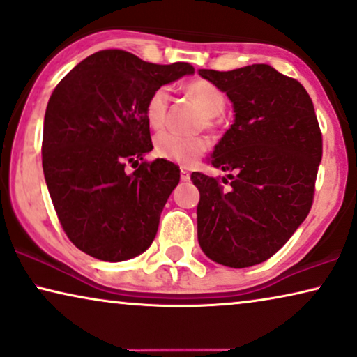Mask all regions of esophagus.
Returning a JSON list of instances; mask_svg holds the SVG:
<instances>
[{
	"label": "esophagus",
	"mask_w": 357,
	"mask_h": 357,
	"mask_svg": "<svg viewBox=\"0 0 357 357\" xmlns=\"http://www.w3.org/2000/svg\"><path fill=\"white\" fill-rule=\"evenodd\" d=\"M190 175H192V174H190V170L187 167H182V170H180V178H182L183 182H188Z\"/></svg>",
	"instance_id": "34e87169"
}]
</instances>
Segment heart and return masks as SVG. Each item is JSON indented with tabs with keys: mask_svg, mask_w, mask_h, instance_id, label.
<instances>
[{
	"mask_svg": "<svg viewBox=\"0 0 357 357\" xmlns=\"http://www.w3.org/2000/svg\"><path fill=\"white\" fill-rule=\"evenodd\" d=\"M185 92L197 102L204 115L213 119L226 107V96L218 86L206 79H193L185 84ZM170 96L165 87H158L151 92L144 105V116L153 130H160L165 125L169 112ZM209 141L203 136H182L164 131L154 138V154L160 159L182 165H192L206 153Z\"/></svg>",
	"mask_w": 357,
	"mask_h": 357,
	"instance_id": "1",
	"label": "heart"
}]
</instances>
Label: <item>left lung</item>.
<instances>
[{
    "instance_id": "1",
    "label": "left lung",
    "mask_w": 357,
    "mask_h": 357,
    "mask_svg": "<svg viewBox=\"0 0 357 357\" xmlns=\"http://www.w3.org/2000/svg\"><path fill=\"white\" fill-rule=\"evenodd\" d=\"M226 92L236 120L213 151L227 178L193 172L198 242L219 265L247 268L275 255L314 203L321 133L304 86L270 65L199 70Z\"/></svg>"
}]
</instances>
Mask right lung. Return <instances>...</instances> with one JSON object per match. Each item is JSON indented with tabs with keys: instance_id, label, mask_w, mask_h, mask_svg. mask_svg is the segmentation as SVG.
<instances>
[{
	"instance_id": "1",
	"label": "right lung",
	"mask_w": 357,
	"mask_h": 357,
	"mask_svg": "<svg viewBox=\"0 0 357 357\" xmlns=\"http://www.w3.org/2000/svg\"><path fill=\"white\" fill-rule=\"evenodd\" d=\"M193 73L188 63L155 65L125 50H102L52 92L43 175L63 231L87 255L123 261L153 243L180 169L143 159L153 149L144 105L154 89ZM128 163L133 174H126Z\"/></svg>"
}]
</instances>
